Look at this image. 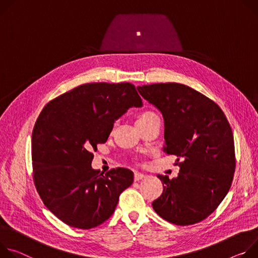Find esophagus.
Listing matches in <instances>:
<instances>
[{"mask_svg":"<svg viewBox=\"0 0 258 258\" xmlns=\"http://www.w3.org/2000/svg\"><path fill=\"white\" fill-rule=\"evenodd\" d=\"M147 175L146 174H144V173H140V172H135L134 173V180L135 181H139L140 179H142V178H145Z\"/></svg>","mask_w":258,"mask_h":258,"instance_id":"1","label":"esophagus"}]
</instances>
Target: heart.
Returning a JSON list of instances; mask_svg holds the SVG:
<instances>
[{"mask_svg":"<svg viewBox=\"0 0 258 258\" xmlns=\"http://www.w3.org/2000/svg\"><path fill=\"white\" fill-rule=\"evenodd\" d=\"M154 121H159V117L158 114L153 111V110H150V109H147V110H142L140 111L138 114H137V118H136V125L137 127H140V126H145L151 122H154ZM114 126H116V124L112 125V129L114 128Z\"/></svg>","mask_w":258,"mask_h":258,"instance_id":"obj_1","label":"heart"}]
</instances>
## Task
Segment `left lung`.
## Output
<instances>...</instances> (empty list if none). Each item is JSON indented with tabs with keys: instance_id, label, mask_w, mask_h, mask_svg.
Returning <instances> with one entry per match:
<instances>
[{
	"instance_id": "8db88e82",
	"label": "left lung",
	"mask_w": 258,
	"mask_h": 258,
	"mask_svg": "<svg viewBox=\"0 0 258 258\" xmlns=\"http://www.w3.org/2000/svg\"><path fill=\"white\" fill-rule=\"evenodd\" d=\"M140 95L164 118V152L176 156L178 176L158 175L162 195L152 206L165 220L189 225L204 220L222 202L236 169L234 135L213 100L178 83L139 86Z\"/></svg>"
}]
</instances>
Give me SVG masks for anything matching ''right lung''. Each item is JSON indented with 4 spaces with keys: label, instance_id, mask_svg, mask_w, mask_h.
<instances>
[{
    "label": "right lung",
    "instance_id": "right-lung-1",
    "mask_svg": "<svg viewBox=\"0 0 258 258\" xmlns=\"http://www.w3.org/2000/svg\"><path fill=\"white\" fill-rule=\"evenodd\" d=\"M142 100L131 83L84 84L48 102L32 137L33 177L45 206L66 224L89 230L107 220L133 172L92 169L93 151L117 119Z\"/></svg>",
    "mask_w": 258,
    "mask_h": 258
}]
</instances>
